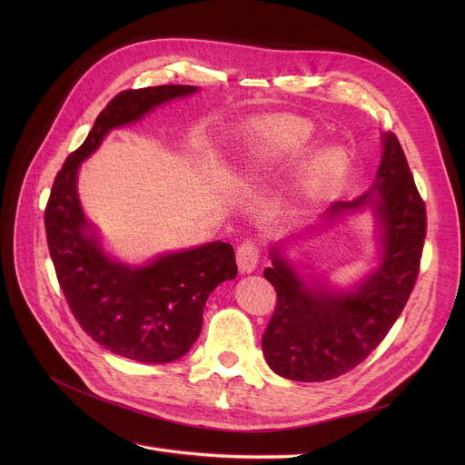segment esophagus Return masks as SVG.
<instances>
[{
    "label": "esophagus",
    "mask_w": 465,
    "mask_h": 465,
    "mask_svg": "<svg viewBox=\"0 0 465 465\" xmlns=\"http://www.w3.org/2000/svg\"><path fill=\"white\" fill-rule=\"evenodd\" d=\"M260 260V251L256 247V242L247 239L242 241L241 245L237 247V265L241 273H252L256 270Z\"/></svg>",
    "instance_id": "1"
}]
</instances>
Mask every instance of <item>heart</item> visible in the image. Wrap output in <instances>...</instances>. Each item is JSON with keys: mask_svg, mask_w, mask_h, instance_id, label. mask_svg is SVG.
I'll return each instance as SVG.
<instances>
[{"mask_svg": "<svg viewBox=\"0 0 465 465\" xmlns=\"http://www.w3.org/2000/svg\"><path fill=\"white\" fill-rule=\"evenodd\" d=\"M312 130L307 122L296 118H273L256 124L242 137L241 158L245 171H258L263 167H273L286 160L300 156L311 143ZM341 169V156L337 153L326 151L316 154L302 181V190L305 193L321 192Z\"/></svg>", "mask_w": 465, "mask_h": 465, "instance_id": "b5f03b06", "label": "heart"}]
</instances>
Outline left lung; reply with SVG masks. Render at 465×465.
Listing matches in <instances>:
<instances>
[{"mask_svg":"<svg viewBox=\"0 0 465 465\" xmlns=\"http://www.w3.org/2000/svg\"><path fill=\"white\" fill-rule=\"evenodd\" d=\"M375 192L354 202H335L326 216L371 205L382 228L377 270L354 290H331L302 275L279 252L263 277L277 292V305L262 337L270 368L284 379L322 382L345 375L368 358L401 314L420 272L426 205L414 184L401 144L382 135Z\"/></svg>","mask_w":465,"mask_h":465,"instance_id":"1","label":"left lung"}]
</instances>
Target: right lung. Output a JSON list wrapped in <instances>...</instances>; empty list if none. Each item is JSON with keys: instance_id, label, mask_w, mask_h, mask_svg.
<instances>
[{"instance_id": "obj_1", "label": "right lung", "mask_w": 465, "mask_h": 465, "mask_svg": "<svg viewBox=\"0 0 465 465\" xmlns=\"http://www.w3.org/2000/svg\"><path fill=\"white\" fill-rule=\"evenodd\" d=\"M195 90L162 84L116 94L86 141L64 162L45 207L48 252L73 316L97 345L135 361L167 363L190 351L202 331L209 294L237 275L235 252L230 242L213 241L143 267L113 262L90 233L77 195V169L113 128Z\"/></svg>"}]
</instances>
